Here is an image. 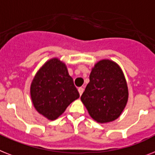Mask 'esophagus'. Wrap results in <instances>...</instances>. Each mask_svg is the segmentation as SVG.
Listing matches in <instances>:
<instances>
[{"label": "esophagus", "mask_w": 155, "mask_h": 155, "mask_svg": "<svg viewBox=\"0 0 155 155\" xmlns=\"http://www.w3.org/2000/svg\"><path fill=\"white\" fill-rule=\"evenodd\" d=\"M84 91V87H80L79 89H78V91H79V93H80V95H82V94H83Z\"/></svg>", "instance_id": "obj_1"}]
</instances>
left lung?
<instances>
[{
	"mask_svg": "<svg viewBox=\"0 0 155 155\" xmlns=\"http://www.w3.org/2000/svg\"><path fill=\"white\" fill-rule=\"evenodd\" d=\"M128 98V90L121 68L110 60L95 64L81 101L90 116L98 123L117 119Z\"/></svg>",
	"mask_w": 155,
	"mask_h": 155,
	"instance_id": "obj_1",
	"label": "left lung"
}]
</instances>
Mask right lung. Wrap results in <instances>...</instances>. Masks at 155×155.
Masks as SVG:
<instances>
[{
  "label": "right lung",
  "mask_w": 155,
  "mask_h": 155,
  "mask_svg": "<svg viewBox=\"0 0 155 155\" xmlns=\"http://www.w3.org/2000/svg\"><path fill=\"white\" fill-rule=\"evenodd\" d=\"M33 105L40 114L53 120L80 97L65 64L53 58L44 64L31 85Z\"/></svg>",
  "instance_id": "obj_1"
}]
</instances>
